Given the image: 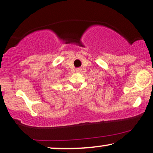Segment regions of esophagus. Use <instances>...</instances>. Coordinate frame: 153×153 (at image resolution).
Masks as SVG:
<instances>
[{
	"instance_id": "obj_1",
	"label": "esophagus",
	"mask_w": 153,
	"mask_h": 153,
	"mask_svg": "<svg viewBox=\"0 0 153 153\" xmlns=\"http://www.w3.org/2000/svg\"><path fill=\"white\" fill-rule=\"evenodd\" d=\"M81 71V69L80 68H78L76 69V72H80Z\"/></svg>"
}]
</instances>
